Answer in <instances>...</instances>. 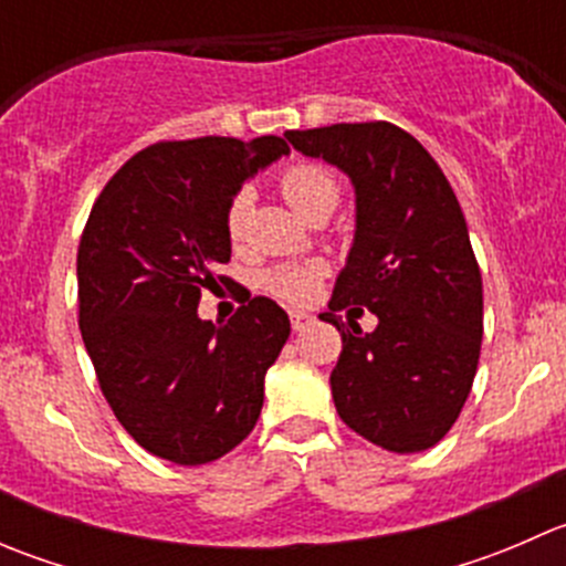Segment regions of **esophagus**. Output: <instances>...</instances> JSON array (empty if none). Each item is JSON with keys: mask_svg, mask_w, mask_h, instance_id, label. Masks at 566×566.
Segmentation results:
<instances>
[{"mask_svg": "<svg viewBox=\"0 0 566 566\" xmlns=\"http://www.w3.org/2000/svg\"><path fill=\"white\" fill-rule=\"evenodd\" d=\"M290 323H293V331H304V328H310L312 323H315V317H312L310 312L293 310V312H290Z\"/></svg>", "mask_w": 566, "mask_h": 566, "instance_id": "34e87169", "label": "esophagus"}]
</instances>
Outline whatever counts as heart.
Instances as JSON below:
<instances>
[{"mask_svg":"<svg viewBox=\"0 0 566 566\" xmlns=\"http://www.w3.org/2000/svg\"><path fill=\"white\" fill-rule=\"evenodd\" d=\"M279 188H282L284 199L301 216H310L319 205H336V197H339V182H336L334 172L319 167V164L306 161L284 169L282 177H279ZM249 213L251 193L247 188H241V191L232 193L224 210V227L232 241H238L243 235ZM319 276H323V268L315 265V262H287V265H276L262 273V287L271 295H276L279 301L301 304V301H310L315 295Z\"/></svg>","mask_w":566,"mask_h":566,"instance_id":"b5f03b06","label":"heart"}]
</instances>
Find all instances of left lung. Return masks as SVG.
Listing matches in <instances>:
<instances>
[{"instance_id":"obj_1","label":"left lung","mask_w":566,"mask_h":566,"mask_svg":"<svg viewBox=\"0 0 566 566\" xmlns=\"http://www.w3.org/2000/svg\"><path fill=\"white\" fill-rule=\"evenodd\" d=\"M284 136L356 188V235L319 315L342 334L336 413L375 447L424 452L458 421L482 347V273L458 197L436 158L391 123ZM350 303L379 317L373 335L335 315Z\"/></svg>"}]
</instances>
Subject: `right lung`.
Returning a JSON list of instances; mask_svg holds the SVG:
<instances>
[{"label": "right lung", "instance_id": "right-lung-1", "mask_svg": "<svg viewBox=\"0 0 566 566\" xmlns=\"http://www.w3.org/2000/svg\"><path fill=\"white\" fill-rule=\"evenodd\" d=\"M287 153L282 136L158 142L125 161L90 210L78 328L114 416L156 458L213 462L260 419L287 312L256 295L216 325L197 306L230 282L216 273L232 254L227 202Z\"/></svg>", "mask_w": 566, "mask_h": 566}]
</instances>
